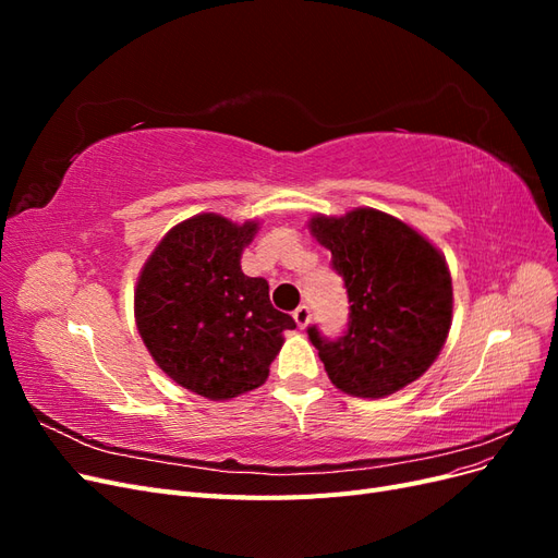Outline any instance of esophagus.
Listing matches in <instances>:
<instances>
[{"label": "esophagus", "instance_id": "esophagus-1", "mask_svg": "<svg viewBox=\"0 0 558 558\" xmlns=\"http://www.w3.org/2000/svg\"><path fill=\"white\" fill-rule=\"evenodd\" d=\"M293 318H295L298 328H307L310 320H312V310H310L307 305H300V307L293 312Z\"/></svg>", "mask_w": 558, "mask_h": 558}]
</instances>
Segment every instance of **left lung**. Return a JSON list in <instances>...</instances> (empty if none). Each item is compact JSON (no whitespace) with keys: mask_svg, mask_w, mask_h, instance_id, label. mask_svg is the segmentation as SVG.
I'll list each match as a JSON object with an SVG mask.
<instances>
[{"mask_svg":"<svg viewBox=\"0 0 558 558\" xmlns=\"http://www.w3.org/2000/svg\"><path fill=\"white\" fill-rule=\"evenodd\" d=\"M344 279L349 324L328 340L307 328L330 381L359 398H384L416 381L440 356L451 328L447 260L424 234L396 216L361 207L310 221Z\"/></svg>","mask_w":558,"mask_h":558,"instance_id":"obj_1","label":"left lung"}]
</instances>
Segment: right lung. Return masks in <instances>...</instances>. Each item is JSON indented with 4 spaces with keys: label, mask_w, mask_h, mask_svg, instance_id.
Segmentation results:
<instances>
[{
    "label": "right lung",
    "mask_w": 558,
    "mask_h": 558,
    "mask_svg": "<svg viewBox=\"0 0 558 558\" xmlns=\"http://www.w3.org/2000/svg\"><path fill=\"white\" fill-rule=\"evenodd\" d=\"M258 232L218 214L174 226L150 253L134 289V318L162 373L209 400L265 384L295 320L272 307L263 277L242 272V251Z\"/></svg>",
    "instance_id": "right-lung-1"
}]
</instances>
